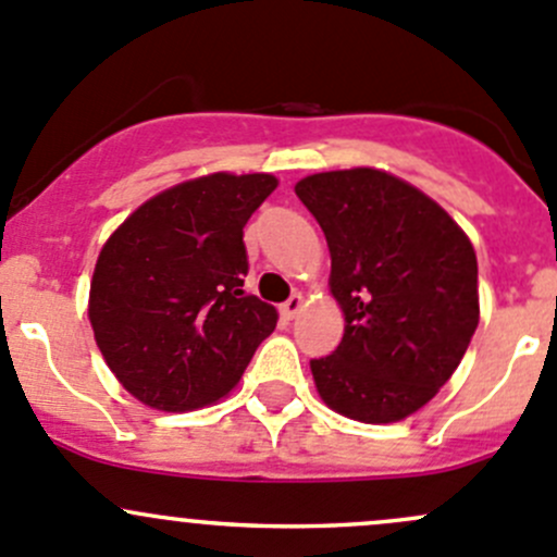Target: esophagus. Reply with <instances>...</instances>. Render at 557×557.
<instances>
[{"label": "esophagus", "mask_w": 557, "mask_h": 557, "mask_svg": "<svg viewBox=\"0 0 557 557\" xmlns=\"http://www.w3.org/2000/svg\"><path fill=\"white\" fill-rule=\"evenodd\" d=\"M301 310H305V296L301 294H294L288 301H283V307H280L283 318H288V321H294Z\"/></svg>", "instance_id": "34e87169"}]
</instances>
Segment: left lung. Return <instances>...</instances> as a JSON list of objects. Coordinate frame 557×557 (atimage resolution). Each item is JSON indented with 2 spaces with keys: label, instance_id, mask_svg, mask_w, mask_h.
Returning a JSON list of instances; mask_svg holds the SVG:
<instances>
[{
  "label": "left lung",
  "instance_id": "obj_1",
  "mask_svg": "<svg viewBox=\"0 0 557 557\" xmlns=\"http://www.w3.org/2000/svg\"><path fill=\"white\" fill-rule=\"evenodd\" d=\"M332 252L343 343L310 361L318 394L367 424L399 422L438 394L479 326L471 239L422 190L375 169L296 185Z\"/></svg>",
  "mask_w": 557,
  "mask_h": 557
}]
</instances>
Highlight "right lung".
I'll return each instance as SVG.
<instances>
[{
  "mask_svg": "<svg viewBox=\"0 0 557 557\" xmlns=\"http://www.w3.org/2000/svg\"><path fill=\"white\" fill-rule=\"evenodd\" d=\"M272 174H209L135 209L102 245L89 288L97 348L124 388L158 410L231 392L277 310L245 294V225Z\"/></svg>",
  "mask_w": 557,
  "mask_h": 557,
  "instance_id": "add662e5",
  "label": "right lung"
}]
</instances>
